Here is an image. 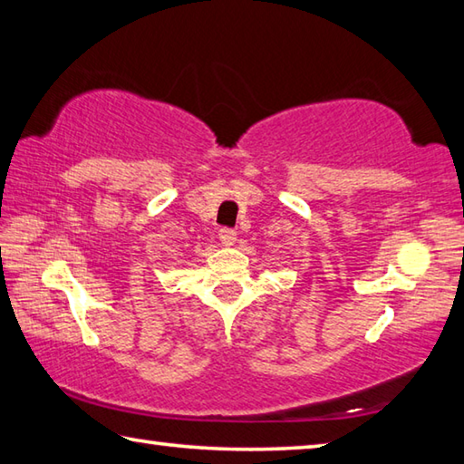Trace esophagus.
Returning <instances> with one entry per match:
<instances>
[{"mask_svg": "<svg viewBox=\"0 0 464 464\" xmlns=\"http://www.w3.org/2000/svg\"><path fill=\"white\" fill-rule=\"evenodd\" d=\"M218 239H221L225 247H231V246H235V241H237V233H235L233 229H221L218 231Z\"/></svg>", "mask_w": 464, "mask_h": 464, "instance_id": "obj_1", "label": "esophagus"}]
</instances>
